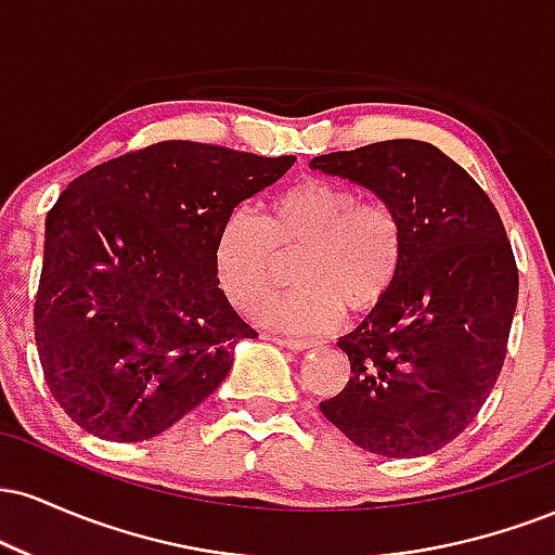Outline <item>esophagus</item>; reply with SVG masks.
<instances>
[{
    "instance_id": "esophagus-1",
    "label": "esophagus",
    "mask_w": 555,
    "mask_h": 555,
    "mask_svg": "<svg viewBox=\"0 0 555 555\" xmlns=\"http://www.w3.org/2000/svg\"><path fill=\"white\" fill-rule=\"evenodd\" d=\"M279 344L286 349H292V352H313V349H321V341H308V339H282Z\"/></svg>"
}]
</instances>
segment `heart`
I'll list each match as a JSON object with an SVG mask.
<instances>
[{
	"mask_svg": "<svg viewBox=\"0 0 555 555\" xmlns=\"http://www.w3.org/2000/svg\"><path fill=\"white\" fill-rule=\"evenodd\" d=\"M216 279L242 315H258L276 289L279 263L295 286L263 321L292 334H318L347 313H367L397 279L399 227L386 208L352 190L305 182L271 203L263 224L237 211L216 242Z\"/></svg>",
	"mask_w": 555,
	"mask_h": 555,
	"instance_id": "b5f03b06",
	"label": "heart"
}]
</instances>
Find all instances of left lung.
Masks as SVG:
<instances>
[{
  "instance_id": "1",
  "label": "left lung",
  "mask_w": 555,
  "mask_h": 555,
  "mask_svg": "<svg viewBox=\"0 0 555 555\" xmlns=\"http://www.w3.org/2000/svg\"><path fill=\"white\" fill-rule=\"evenodd\" d=\"M310 164L378 195L401 240L388 295L336 341L352 375L323 417L371 454H433L473 423L506 358L519 292L506 229L480 184L423 140Z\"/></svg>"
}]
</instances>
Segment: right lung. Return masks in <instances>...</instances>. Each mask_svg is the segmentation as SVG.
<instances>
[{"label":"right lung","mask_w":555,"mask_h":555,"mask_svg":"<svg viewBox=\"0 0 555 555\" xmlns=\"http://www.w3.org/2000/svg\"><path fill=\"white\" fill-rule=\"evenodd\" d=\"M295 162L164 140L69 182L47 216L34 323L73 423L149 441L219 388L256 331L219 286L216 242Z\"/></svg>","instance_id":"obj_1"}]
</instances>
